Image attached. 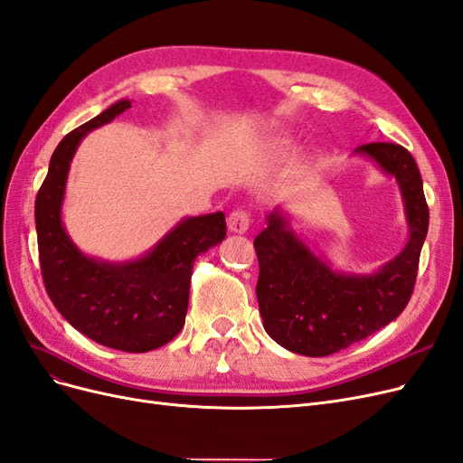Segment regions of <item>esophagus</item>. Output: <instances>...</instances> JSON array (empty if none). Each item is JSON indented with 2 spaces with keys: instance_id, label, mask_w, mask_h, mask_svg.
<instances>
[{
  "instance_id": "34e87169",
  "label": "esophagus",
  "mask_w": 463,
  "mask_h": 463,
  "mask_svg": "<svg viewBox=\"0 0 463 463\" xmlns=\"http://www.w3.org/2000/svg\"><path fill=\"white\" fill-rule=\"evenodd\" d=\"M250 224V214L245 209H235L228 216V230L233 233H245Z\"/></svg>"
}]
</instances>
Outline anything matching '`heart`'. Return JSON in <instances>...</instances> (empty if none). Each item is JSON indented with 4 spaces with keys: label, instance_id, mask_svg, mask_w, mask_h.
<instances>
[{
    "label": "heart",
    "instance_id": "b5f03b06",
    "mask_svg": "<svg viewBox=\"0 0 463 463\" xmlns=\"http://www.w3.org/2000/svg\"><path fill=\"white\" fill-rule=\"evenodd\" d=\"M283 147V143H278V146H276V149H281Z\"/></svg>",
    "mask_w": 463,
    "mask_h": 463
}]
</instances>
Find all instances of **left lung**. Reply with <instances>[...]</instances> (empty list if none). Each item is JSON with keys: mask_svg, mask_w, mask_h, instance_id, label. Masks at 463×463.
Returning a JSON list of instances; mask_svg holds the SVG:
<instances>
[{"mask_svg": "<svg viewBox=\"0 0 463 463\" xmlns=\"http://www.w3.org/2000/svg\"><path fill=\"white\" fill-rule=\"evenodd\" d=\"M356 153L368 155L402 191L410 237L401 254L368 276L339 274L316 257L278 211L254 237L264 329L302 356H327L370 337L406 308L416 283L429 228L420 168L396 143H365Z\"/></svg>", "mask_w": 463, "mask_h": 463, "instance_id": "8db88e82", "label": "left lung"}]
</instances>
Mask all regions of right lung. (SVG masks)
I'll use <instances>...</instances> for the list:
<instances>
[{
  "instance_id": "obj_1",
  "label": "right lung",
  "mask_w": 463,
  "mask_h": 463,
  "mask_svg": "<svg viewBox=\"0 0 463 463\" xmlns=\"http://www.w3.org/2000/svg\"><path fill=\"white\" fill-rule=\"evenodd\" d=\"M130 107L128 99L110 105L61 139L36 197V232L45 291L61 316L103 346L149 353L182 331L194 262L226 237V216L185 218L146 257L120 264L90 259L71 241L61 206L76 147Z\"/></svg>"
}]
</instances>
